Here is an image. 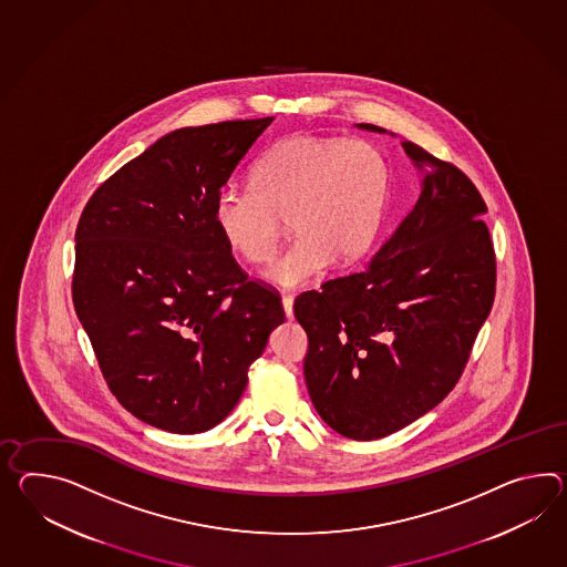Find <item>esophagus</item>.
I'll return each instance as SVG.
<instances>
[{
  "mask_svg": "<svg viewBox=\"0 0 567 567\" xmlns=\"http://www.w3.org/2000/svg\"><path fill=\"white\" fill-rule=\"evenodd\" d=\"M292 303H295V299L290 295H282V307H285V313L289 319H292Z\"/></svg>",
  "mask_w": 567,
  "mask_h": 567,
  "instance_id": "esophagus-1",
  "label": "esophagus"
}]
</instances>
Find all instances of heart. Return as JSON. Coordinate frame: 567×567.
Returning a JSON list of instances; mask_svg holds the SVG:
<instances>
[{"label": "heart", "instance_id": "obj_1", "mask_svg": "<svg viewBox=\"0 0 567 567\" xmlns=\"http://www.w3.org/2000/svg\"><path fill=\"white\" fill-rule=\"evenodd\" d=\"M254 188L223 186L213 219L223 239L249 264L277 254L285 219L297 239L266 277L301 287L330 264H348L373 244L391 193L385 155L367 141L297 135L264 153Z\"/></svg>", "mask_w": 567, "mask_h": 567}]
</instances>
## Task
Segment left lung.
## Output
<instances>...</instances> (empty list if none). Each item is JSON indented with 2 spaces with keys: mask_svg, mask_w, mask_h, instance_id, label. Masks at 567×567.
I'll return each instance as SVG.
<instances>
[{
  "mask_svg": "<svg viewBox=\"0 0 567 567\" xmlns=\"http://www.w3.org/2000/svg\"><path fill=\"white\" fill-rule=\"evenodd\" d=\"M367 131H383L360 125ZM420 196L362 270L295 299L305 379L323 422L352 441L412 424L458 383L496 297V254L470 176L412 141Z\"/></svg>",
  "mask_w": 567,
  "mask_h": 567,
  "instance_id": "1",
  "label": "left lung"
}]
</instances>
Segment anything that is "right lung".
I'll use <instances>...</instances> for the list:
<instances>
[{
    "label": "right lung",
    "mask_w": 567,
    "mask_h": 567,
    "mask_svg": "<svg viewBox=\"0 0 567 567\" xmlns=\"http://www.w3.org/2000/svg\"><path fill=\"white\" fill-rule=\"evenodd\" d=\"M275 118L188 126L102 182L75 229L71 295L97 367L126 412L155 429H213L287 316L249 278L213 203Z\"/></svg>",
    "instance_id": "obj_1"
}]
</instances>
